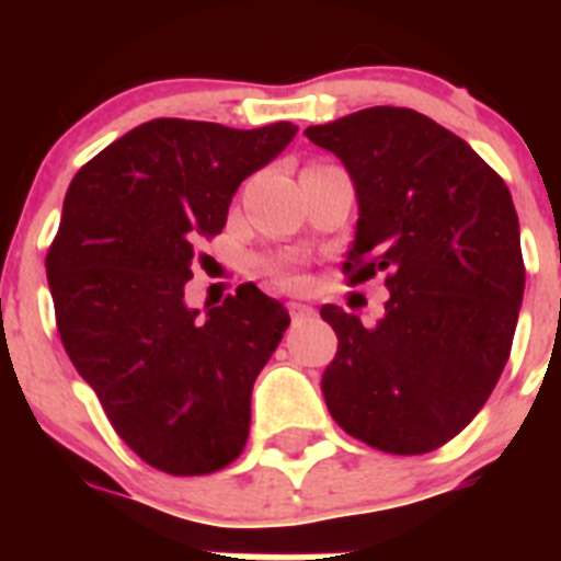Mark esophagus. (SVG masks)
I'll list each match as a JSON object with an SVG mask.
<instances>
[{
  "instance_id": "obj_1",
  "label": "esophagus",
  "mask_w": 561,
  "mask_h": 561,
  "mask_svg": "<svg viewBox=\"0 0 561 561\" xmlns=\"http://www.w3.org/2000/svg\"><path fill=\"white\" fill-rule=\"evenodd\" d=\"M289 314H291V325H300L314 317V309H311V306H304V304H291Z\"/></svg>"
}]
</instances>
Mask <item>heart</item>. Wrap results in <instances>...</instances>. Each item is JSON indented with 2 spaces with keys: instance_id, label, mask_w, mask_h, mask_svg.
<instances>
[{
  "instance_id": "1",
  "label": "heart",
  "mask_w": 561,
  "mask_h": 561,
  "mask_svg": "<svg viewBox=\"0 0 561 561\" xmlns=\"http://www.w3.org/2000/svg\"><path fill=\"white\" fill-rule=\"evenodd\" d=\"M275 275L280 277V280H291V270H289V266H275Z\"/></svg>"
}]
</instances>
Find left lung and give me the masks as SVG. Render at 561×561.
Returning a JSON list of instances; mask_svg holds the SVG:
<instances>
[{
	"instance_id": "obj_1",
	"label": "left lung",
	"mask_w": 561,
	"mask_h": 561,
	"mask_svg": "<svg viewBox=\"0 0 561 561\" xmlns=\"http://www.w3.org/2000/svg\"><path fill=\"white\" fill-rule=\"evenodd\" d=\"M306 137L336 153L356 185L342 275H385L390 289L376 325L320 309L340 340L323 374L331 419L381 453H433L480 413L512 354L525 289L512 193L413 108H362Z\"/></svg>"
}]
</instances>
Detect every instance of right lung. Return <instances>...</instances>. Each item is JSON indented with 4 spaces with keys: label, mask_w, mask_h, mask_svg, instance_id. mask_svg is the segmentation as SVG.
<instances>
[{
    "label": "right lung",
    "mask_w": 561,
    "mask_h": 561,
    "mask_svg": "<svg viewBox=\"0 0 561 561\" xmlns=\"http://www.w3.org/2000/svg\"><path fill=\"white\" fill-rule=\"evenodd\" d=\"M295 131L160 117L103 148L67 191L47 252L58 336L114 433L160 472H219L247 447L252 385L289 314L241 284L196 320L185 284L238 185Z\"/></svg>",
    "instance_id": "1"
}]
</instances>
